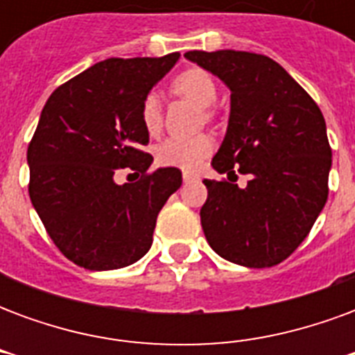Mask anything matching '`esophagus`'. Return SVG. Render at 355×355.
Instances as JSON below:
<instances>
[{
    "label": "esophagus",
    "instance_id": "34e87169",
    "mask_svg": "<svg viewBox=\"0 0 355 355\" xmlns=\"http://www.w3.org/2000/svg\"><path fill=\"white\" fill-rule=\"evenodd\" d=\"M182 180H184L186 184H188V182H193V180H198V175H192V173H184V175H182Z\"/></svg>",
    "mask_w": 355,
    "mask_h": 355
}]
</instances>
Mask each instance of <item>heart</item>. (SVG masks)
Segmentation results:
<instances>
[{
	"instance_id": "1",
	"label": "heart",
	"mask_w": 355,
	"mask_h": 355,
	"mask_svg": "<svg viewBox=\"0 0 355 355\" xmlns=\"http://www.w3.org/2000/svg\"><path fill=\"white\" fill-rule=\"evenodd\" d=\"M171 93L182 96L198 104L200 108H205V116L211 117L213 112L209 106L218 96L215 78L203 70V68H186L178 72L169 83ZM140 123L150 137H155L163 127L162 104L154 94H146L140 104ZM213 139L209 135H198L190 139H180V137H171L163 140L159 146L155 148V163L162 167H175L182 171H196L201 162L213 152Z\"/></svg>"
}]
</instances>
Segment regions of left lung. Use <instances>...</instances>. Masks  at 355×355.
Here are the masks:
<instances>
[{
    "label": "left lung",
    "instance_id": "obj_1",
    "mask_svg": "<svg viewBox=\"0 0 355 355\" xmlns=\"http://www.w3.org/2000/svg\"><path fill=\"white\" fill-rule=\"evenodd\" d=\"M184 57L232 91L228 131L211 162L228 180H203V234L226 261L275 266L304 241L327 201L331 146L323 114L266 55L224 49ZM236 172L250 177L245 189L235 184Z\"/></svg>",
    "mask_w": 355,
    "mask_h": 355
}]
</instances>
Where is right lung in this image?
Returning a JSON list of instances; mask_svg holds the SVG:
<instances>
[{"mask_svg":"<svg viewBox=\"0 0 355 355\" xmlns=\"http://www.w3.org/2000/svg\"><path fill=\"white\" fill-rule=\"evenodd\" d=\"M180 53L106 58L53 91L28 144L30 200L68 261L87 270L129 266L148 253L155 218L182 173H150L140 104ZM141 178L119 187L113 175Z\"/></svg>","mask_w":355,"mask_h":355,"instance_id":"add662e5","label":"right lung"}]
</instances>
